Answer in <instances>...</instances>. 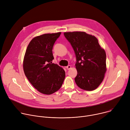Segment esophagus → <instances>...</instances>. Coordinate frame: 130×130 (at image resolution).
<instances>
[{"label": "esophagus", "mask_w": 130, "mask_h": 130, "mask_svg": "<svg viewBox=\"0 0 130 130\" xmlns=\"http://www.w3.org/2000/svg\"><path fill=\"white\" fill-rule=\"evenodd\" d=\"M71 68V67L70 65H68V66L66 67V68H67V70H69Z\"/></svg>", "instance_id": "esophagus-1"}]
</instances>
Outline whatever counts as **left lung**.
I'll return each mask as SVG.
<instances>
[{
    "label": "left lung",
    "instance_id": "obj_1",
    "mask_svg": "<svg viewBox=\"0 0 130 130\" xmlns=\"http://www.w3.org/2000/svg\"><path fill=\"white\" fill-rule=\"evenodd\" d=\"M64 35L76 54V83L84 90L96 89L102 82L106 71L105 50L95 36L84 32H64Z\"/></svg>",
    "mask_w": 130,
    "mask_h": 130
}]
</instances>
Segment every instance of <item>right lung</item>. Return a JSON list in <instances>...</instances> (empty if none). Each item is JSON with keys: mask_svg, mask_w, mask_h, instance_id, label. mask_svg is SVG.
Listing matches in <instances>:
<instances>
[{"mask_svg": "<svg viewBox=\"0 0 130 130\" xmlns=\"http://www.w3.org/2000/svg\"><path fill=\"white\" fill-rule=\"evenodd\" d=\"M61 33L44 34L33 38L29 44L23 62L25 75L39 91L50 95L62 86L65 77L64 70L52 63V48Z\"/></svg>", "mask_w": 130, "mask_h": 130, "instance_id": "1", "label": "right lung"}]
</instances>
